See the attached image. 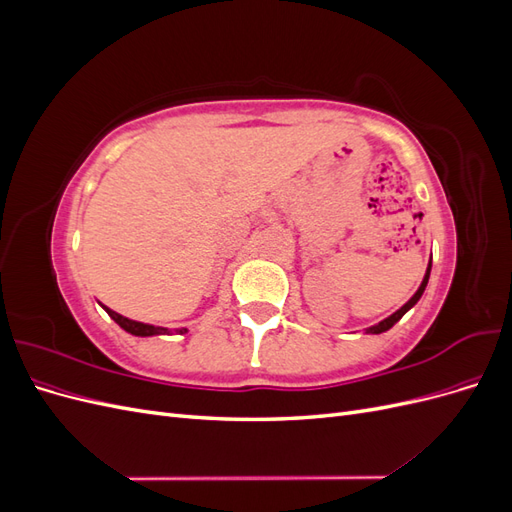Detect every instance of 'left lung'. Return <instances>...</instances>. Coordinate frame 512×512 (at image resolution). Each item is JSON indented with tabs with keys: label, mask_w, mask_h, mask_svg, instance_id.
I'll list each match as a JSON object with an SVG mask.
<instances>
[{
	"label": "left lung",
	"mask_w": 512,
	"mask_h": 512,
	"mask_svg": "<svg viewBox=\"0 0 512 512\" xmlns=\"http://www.w3.org/2000/svg\"><path fill=\"white\" fill-rule=\"evenodd\" d=\"M429 273H431V262H429V267H427V273H425V277H423V282H421V286H418V290L414 292V297L404 305V307H399L397 312L393 314V316H389L386 320H382V322H378L376 327H369L367 329V333H374V335H378V333H384V331H389L393 324L397 322V320H401V316H404L410 307H414L416 303H418V299L423 297V292H425V286H427V282H429Z\"/></svg>",
	"instance_id": "8db88e82"
}]
</instances>
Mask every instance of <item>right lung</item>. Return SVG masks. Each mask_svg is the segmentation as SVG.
<instances>
[{
  "mask_svg": "<svg viewBox=\"0 0 512 512\" xmlns=\"http://www.w3.org/2000/svg\"><path fill=\"white\" fill-rule=\"evenodd\" d=\"M106 309V314L111 316L119 327L123 329V331H128V333H132V335H141V337H149V335H166V333H170L168 329H164V327H153V324H143V322H136V320H130V318H123L121 314H117V312H113V309H108V307H104ZM175 331H179V333H183L185 329H175Z\"/></svg>",
  "mask_w": 512,
  "mask_h": 512,
  "instance_id": "right-lung-1",
  "label": "right lung"
}]
</instances>
